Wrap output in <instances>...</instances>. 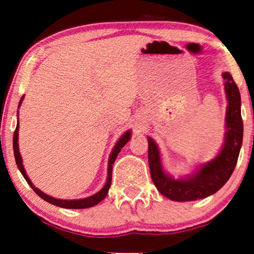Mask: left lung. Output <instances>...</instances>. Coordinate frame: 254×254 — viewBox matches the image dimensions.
Returning a JSON list of instances; mask_svg holds the SVG:
<instances>
[{
    "mask_svg": "<svg viewBox=\"0 0 254 254\" xmlns=\"http://www.w3.org/2000/svg\"><path fill=\"white\" fill-rule=\"evenodd\" d=\"M224 91L228 106L225 113L224 141L218 154L210 161L196 165L193 172L175 178L163 168L158 145L148 136V161L151 179L159 193L173 201H195L216 193L230 178L237 164L243 143L241 93L232 76L225 71Z\"/></svg>",
    "mask_w": 254,
    "mask_h": 254,
    "instance_id": "8db88e82",
    "label": "left lung"
}]
</instances>
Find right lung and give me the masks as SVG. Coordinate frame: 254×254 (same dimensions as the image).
<instances>
[{
    "label": "right lung",
    "mask_w": 254,
    "mask_h": 254,
    "mask_svg": "<svg viewBox=\"0 0 254 254\" xmlns=\"http://www.w3.org/2000/svg\"><path fill=\"white\" fill-rule=\"evenodd\" d=\"M24 98V96L22 97V99H20L19 102V105L18 107L22 105V100ZM17 117H18V113H17ZM18 119V118H17ZM18 130H19V121L17 120V127H16V130L15 133H13V154H15V159H16V164L18 166L20 173H22L24 178L27 182V184L32 187V190L36 192L38 195H39L41 199L47 201L48 203H52L54 204V206H58V207H61V208H67V209H84V208H90V207H93L96 206V204H98L100 201L104 200V197L107 195V193H109V190H110V186H111V182H112V169H113V164L114 162H116V159L118 157V154H119L121 148L124 147L125 144L127 143L128 141L130 140L131 137V130L128 129L127 131H125V133L121 135V137L118 140L117 144L114 145L112 152H111L110 155V158H109V163H107V179H106V183L105 185L103 186V189L98 190V192L93 194L91 196H88V197H83V199H75V200H64V199H55V197L48 195V194L44 193L43 190H40L39 189H37L36 186L33 185L32 182H31L29 176L26 175V171L25 169H24V165H23V159H22V156H20V152H19V147H18Z\"/></svg>",
    "instance_id": "right-lung-1"
}]
</instances>
